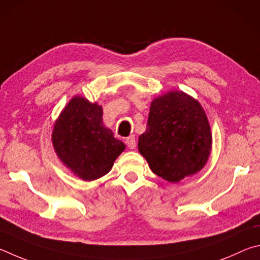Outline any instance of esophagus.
Masks as SVG:
<instances>
[{"label": "esophagus", "mask_w": 260, "mask_h": 260, "mask_svg": "<svg viewBox=\"0 0 260 260\" xmlns=\"http://www.w3.org/2000/svg\"><path fill=\"white\" fill-rule=\"evenodd\" d=\"M125 143L127 145V147L130 149H135L136 148V138L135 136H130V137H127L125 139Z\"/></svg>", "instance_id": "esophagus-1"}]
</instances>
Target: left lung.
I'll return each instance as SVG.
<instances>
[{"instance_id":"left-lung-1","label":"left lung","mask_w":260,"mask_h":260,"mask_svg":"<svg viewBox=\"0 0 260 260\" xmlns=\"http://www.w3.org/2000/svg\"><path fill=\"white\" fill-rule=\"evenodd\" d=\"M212 145L211 129L201 105L183 91H170L151 104L139 153L154 174L170 183L199 172Z\"/></svg>"}]
</instances>
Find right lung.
I'll use <instances>...</instances> for the list:
<instances>
[{
	"label": "right lung",
	"instance_id": "right-lung-1",
	"mask_svg": "<svg viewBox=\"0 0 260 260\" xmlns=\"http://www.w3.org/2000/svg\"><path fill=\"white\" fill-rule=\"evenodd\" d=\"M52 144L63 165L88 181L108 174L125 149L104 125L102 106L79 95L71 99L54 123Z\"/></svg>",
	"mask_w": 260,
	"mask_h": 260
}]
</instances>
